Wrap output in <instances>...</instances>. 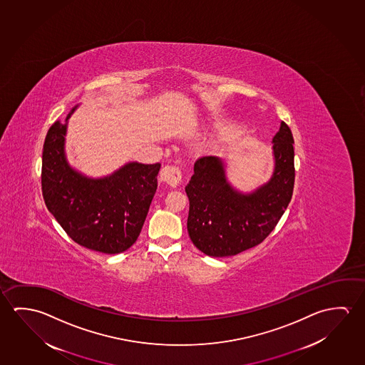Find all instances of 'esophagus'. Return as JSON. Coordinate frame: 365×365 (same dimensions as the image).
Listing matches in <instances>:
<instances>
[{
    "instance_id": "34e87169",
    "label": "esophagus",
    "mask_w": 365,
    "mask_h": 365,
    "mask_svg": "<svg viewBox=\"0 0 365 365\" xmlns=\"http://www.w3.org/2000/svg\"><path fill=\"white\" fill-rule=\"evenodd\" d=\"M160 180L165 182L167 185L177 187L182 182V172L180 168L175 165H165L160 170Z\"/></svg>"
}]
</instances>
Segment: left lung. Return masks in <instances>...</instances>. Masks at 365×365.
<instances>
[{
	"instance_id": "obj_1",
	"label": "left lung",
	"mask_w": 365,
	"mask_h": 365,
	"mask_svg": "<svg viewBox=\"0 0 365 365\" xmlns=\"http://www.w3.org/2000/svg\"><path fill=\"white\" fill-rule=\"evenodd\" d=\"M272 143V177L251 193L229 183L220 158L202 156L195 163L185 185L190 200L187 230L192 243L205 255L227 257L256 247L285 212L295 180L293 133L285 122H281Z\"/></svg>"
}]
</instances>
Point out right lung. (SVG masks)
Here are the masks:
<instances>
[{
	"label": "right lung",
	"instance_id": "add662e5",
	"mask_svg": "<svg viewBox=\"0 0 365 365\" xmlns=\"http://www.w3.org/2000/svg\"><path fill=\"white\" fill-rule=\"evenodd\" d=\"M66 123L56 120L44 140L43 198L67 235L91 251L128 250L144 225L158 188L160 164L127 163L104 178H89L70 167L65 154Z\"/></svg>",
	"mask_w": 365,
	"mask_h": 365
}]
</instances>
